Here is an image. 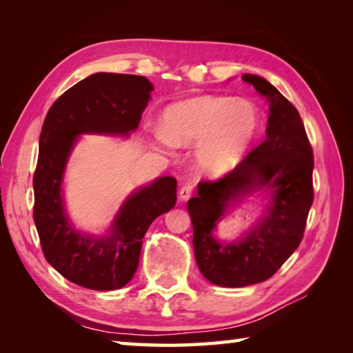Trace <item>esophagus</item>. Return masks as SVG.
Returning a JSON list of instances; mask_svg holds the SVG:
<instances>
[{
	"instance_id": "1",
	"label": "esophagus",
	"mask_w": 353,
	"mask_h": 353,
	"mask_svg": "<svg viewBox=\"0 0 353 353\" xmlns=\"http://www.w3.org/2000/svg\"><path fill=\"white\" fill-rule=\"evenodd\" d=\"M192 191H194V182H186L182 185L181 191H179V197H181V200H188L191 197Z\"/></svg>"
}]
</instances>
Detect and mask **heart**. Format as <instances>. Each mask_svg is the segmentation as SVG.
I'll return each mask as SVG.
<instances>
[{"label": "heart", "mask_w": 353, "mask_h": 353, "mask_svg": "<svg viewBox=\"0 0 353 353\" xmlns=\"http://www.w3.org/2000/svg\"><path fill=\"white\" fill-rule=\"evenodd\" d=\"M261 112L250 100L201 95L171 104L162 115V139L186 147L197 141V167L221 176L241 162L256 138Z\"/></svg>", "instance_id": "obj_1"}]
</instances>
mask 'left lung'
<instances>
[{"mask_svg":"<svg viewBox=\"0 0 353 353\" xmlns=\"http://www.w3.org/2000/svg\"><path fill=\"white\" fill-rule=\"evenodd\" d=\"M270 103L264 142L216 181H201L188 201L196 261L209 282L238 288L270 279L294 252L314 200V154L297 109L265 79L244 74ZM265 188L272 196L268 215L241 242L213 236L230 201Z\"/></svg>","mask_w":353,"mask_h":353,"instance_id":"1","label":"left lung"}]
</instances>
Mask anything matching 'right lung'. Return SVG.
<instances>
[{
	"label": "right lung",
	"instance_id": "add662e5",
	"mask_svg": "<svg viewBox=\"0 0 353 353\" xmlns=\"http://www.w3.org/2000/svg\"><path fill=\"white\" fill-rule=\"evenodd\" d=\"M152 91L142 76L97 72L63 92L45 117L33 176V219L45 259L80 287H124L137 272L150 224L176 205L177 181L159 177L124 201L109 236L101 238L74 230L63 208V171L79 134L127 137L138 129Z\"/></svg>",
	"mask_w": 353,
	"mask_h": 353
}]
</instances>
